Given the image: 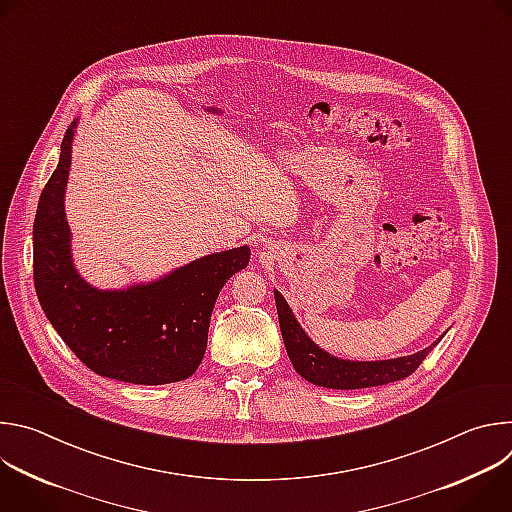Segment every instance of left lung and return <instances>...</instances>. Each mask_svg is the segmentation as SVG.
I'll list each match as a JSON object with an SVG mask.
<instances>
[{
	"label": "left lung",
	"instance_id": "left-lung-1",
	"mask_svg": "<svg viewBox=\"0 0 512 512\" xmlns=\"http://www.w3.org/2000/svg\"><path fill=\"white\" fill-rule=\"evenodd\" d=\"M273 298L277 306L283 344L296 373L308 383L326 389H367L401 381L419 367L423 358L446 334L444 332L433 344L409 356L387 360H346L326 352L306 334V330L300 326L294 312H291L285 298L277 289H273Z\"/></svg>",
	"mask_w": 512,
	"mask_h": 512
}]
</instances>
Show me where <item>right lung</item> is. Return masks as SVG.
<instances>
[{
    "label": "right lung",
    "instance_id": "add662e5",
    "mask_svg": "<svg viewBox=\"0 0 512 512\" xmlns=\"http://www.w3.org/2000/svg\"><path fill=\"white\" fill-rule=\"evenodd\" d=\"M79 119L60 143L34 221L38 302L91 371L133 385H168L194 375L206 352L210 314L223 285L249 265L247 245L204 255L168 275L121 289L85 281L72 261L64 194Z\"/></svg>",
    "mask_w": 512,
    "mask_h": 512
}]
</instances>
